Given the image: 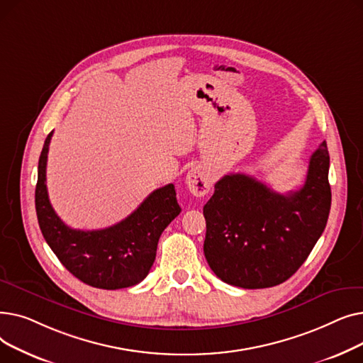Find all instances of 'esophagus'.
Instances as JSON below:
<instances>
[{"label":"esophagus","instance_id":"34e87169","mask_svg":"<svg viewBox=\"0 0 363 363\" xmlns=\"http://www.w3.org/2000/svg\"><path fill=\"white\" fill-rule=\"evenodd\" d=\"M186 186L189 189V193L197 196V197H203L206 196L212 188V177L204 167H193L191 170L186 174L185 178Z\"/></svg>","mask_w":363,"mask_h":363}]
</instances>
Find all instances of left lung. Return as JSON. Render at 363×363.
Segmentation results:
<instances>
[{
  "label": "left lung",
  "mask_w": 363,
  "mask_h": 363,
  "mask_svg": "<svg viewBox=\"0 0 363 363\" xmlns=\"http://www.w3.org/2000/svg\"><path fill=\"white\" fill-rule=\"evenodd\" d=\"M330 156L323 141L304 185L289 194L244 175H225L203 207L204 256L223 282L268 289L287 281L311 255L331 208Z\"/></svg>",
  "instance_id": "left-lung-1"
}]
</instances>
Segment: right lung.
<instances>
[{
    "label": "right lung",
    "instance_id": "right-lung-1",
    "mask_svg": "<svg viewBox=\"0 0 363 363\" xmlns=\"http://www.w3.org/2000/svg\"><path fill=\"white\" fill-rule=\"evenodd\" d=\"M52 132L45 138L35 188V207L41 233L65 268L95 289L118 290L141 282L156 259L164 228L179 213L174 184L152 191L128 218L95 231L72 230L50 203L45 170Z\"/></svg>",
    "mask_w": 363,
    "mask_h": 363
}]
</instances>
